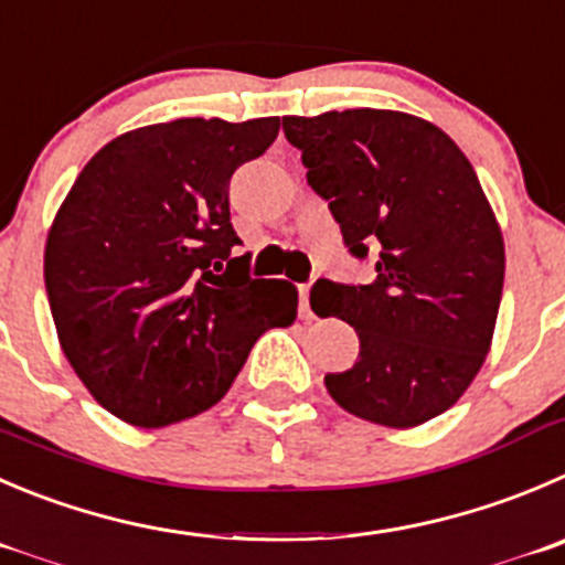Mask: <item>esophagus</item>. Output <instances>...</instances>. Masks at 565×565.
I'll use <instances>...</instances> for the list:
<instances>
[{"label":"esophagus","instance_id":"34e87169","mask_svg":"<svg viewBox=\"0 0 565 565\" xmlns=\"http://www.w3.org/2000/svg\"><path fill=\"white\" fill-rule=\"evenodd\" d=\"M299 294H302V299H299V313H302L305 319H313V310H310V286L299 288Z\"/></svg>","mask_w":565,"mask_h":565}]
</instances>
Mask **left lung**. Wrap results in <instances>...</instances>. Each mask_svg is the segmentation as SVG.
<instances>
[{"label":"left lung","mask_w":565,"mask_h":565,"mask_svg":"<svg viewBox=\"0 0 565 565\" xmlns=\"http://www.w3.org/2000/svg\"><path fill=\"white\" fill-rule=\"evenodd\" d=\"M282 130L349 252H377L369 286L310 291L316 313L360 338L358 363L327 374V391L383 427L440 416L486 363L502 302V230L469 158L440 127L377 107L286 116Z\"/></svg>","instance_id":"8db88e82"}]
</instances>
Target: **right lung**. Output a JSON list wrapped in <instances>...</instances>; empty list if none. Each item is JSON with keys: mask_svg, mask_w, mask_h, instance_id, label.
<instances>
[{"mask_svg": "<svg viewBox=\"0 0 565 565\" xmlns=\"http://www.w3.org/2000/svg\"><path fill=\"white\" fill-rule=\"evenodd\" d=\"M279 118H177L113 138L85 163L46 235L57 341L88 394L154 429L216 405L257 338L297 321L288 279H249L230 177Z\"/></svg>", "mask_w": 565, "mask_h": 565, "instance_id": "right-lung-1", "label": "right lung"}]
</instances>
